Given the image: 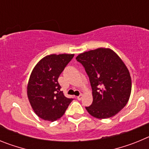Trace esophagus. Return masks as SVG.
Wrapping results in <instances>:
<instances>
[{"instance_id": "obj_1", "label": "esophagus", "mask_w": 149, "mask_h": 149, "mask_svg": "<svg viewBox=\"0 0 149 149\" xmlns=\"http://www.w3.org/2000/svg\"><path fill=\"white\" fill-rule=\"evenodd\" d=\"M82 98H83V94H81V95H80L77 96V100H79V101L82 99Z\"/></svg>"}]
</instances>
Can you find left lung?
I'll list each match as a JSON object with an SVG mask.
<instances>
[{"mask_svg": "<svg viewBox=\"0 0 149 149\" xmlns=\"http://www.w3.org/2000/svg\"><path fill=\"white\" fill-rule=\"evenodd\" d=\"M76 60L89 76L93 104L86 109L97 119L116 115L127 104L131 93V77L119 55L110 48H98L81 53Z\"/></svg>", "mask_w": 149, "mask_h": 149, "instance_id": "1", "label": "left lung"}]
</instances>
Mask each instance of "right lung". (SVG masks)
Here are the masks:
<instances>
[{
    "mask_svg": "<svg viewBox=\"0 0 149 149\" xmlns=\"http://www.w3.org/2000/svg\"><path fill=\"white\" fill-rule=\"evenodd\" d=\"M74 55H47L38 62L30 74L27 97L33 111L41 119L49 122L57 120L73 100L66 98L60 91L58 77Z\"/></svg>",
    "mask_w": 149,
    "mask_h": 149,
    "instance_id": "1",
    "label": "right lung"
}]
</instances>
